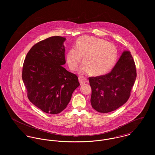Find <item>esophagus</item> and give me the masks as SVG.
<instances>
[{
	"mask_svg": "<svg viewBox=\"0 0 155 155\" xmlns=\"http://www.w3.org/2000/svg\"><path fill=\"white\" fill-rule=\"evenodd\" d=\"M78 78H79V81L80 82L81 85H82L87 82V79L84 76H79Z\"/></svg>",
	"mask_w": 155,
	"mask_h": 155,
	"instance_id": "esophagus-1",
	"label": "esophagus"
}]
</instances>
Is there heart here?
<instances>
[{
	"instance_id": "b5f03b06",
	"label": "heart",
	"mask_w": 155,
	"mask_h": 155,
	"mask_svg": "<svg viewBox=\"0 0 155 155\" xmlns=\"http://www.w3.org/2000/svg\"><path fill=\"white\" fill-rule=\"evenodd\" d=\"M82 57L84 63L79 69L80 73L92 72L94 75L100 76L114 66L117 49L114 45L104 39L84 36L78 39L76 48H71L67 54V63L71 70L78 69Z\"/></svg>"
}]
</instances>
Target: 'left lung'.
Wrapping results in <instances>:
<instances>
[{"mask_svg":"<svg viewBox=\"0 0 155 155\" xmlns=\"http://www.w3.org/2000/svg\"><path fill=\"white\" fill-rule=\"evenodd\" d=\"M136 77L133 57L130 51H124L110 73L89 78L92 108L106 113L124 105L130 96Z\"/></svg>","mask_w":155,"mask_h":155,"instance_id":"obj_1","label":"left lung"}]
</instances>
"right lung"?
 <instances>
[{
	"label": "right lung",
	"instance_id": "1",
	"mask_svg": "<svg viewBox=\"0 0 155 155\" xmlns=\"http://www.w3.org/2000/svg\"><path fill=\"white\" fill-rule=\"evenodd\" d=\"M66 40L52 36L37 43L24 61L22 78L27 97L46 113L58 114L64 110L80 85L77 76L63 67L66 64Z\"/></svg>",
	"mask_w": 155,
	"mask_h": 155
}]
</instances>
